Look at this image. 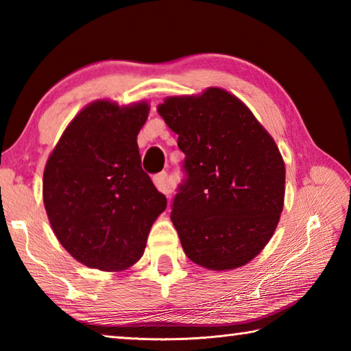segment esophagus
Segmentation results:
<instances>
[{
	"label": "esophagus",
	"mask_w": 351,
	"mask_h": 351,
	"mask_svg": "<svg viewBox=\"0 0 351 351\" xmlns=\"http://www.w3.org/2000/svg\"><path fill=\"white\" fill-rule=\"evenodd\" d=\"M154 182H155V186H156V189L159 190V192L164 193V195H167V196L171 192H173V189H175L173 182H171V180L167 176V173H165V171H161V173H158L154 178Z\"/></svg>",
	"instance_id": "1"
}]
</instances>
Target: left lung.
<instances>
[{"label":"left lung","mask_w":351,"mask_h":351,"mask_svg":"<svg viewBox=\"0 0 351 351\" xmlns=\"http://www.w3.org/2000/svg\"><path fill=\"white\" fill-rule=\"evenodd\" d=\"M158 112L186 155L170 213L184 252L210 270L247 264L270 241L282 212L285 167L275 141L222 88L167 98Z\"/></svg>","instance_id":"1"}]
</instances>
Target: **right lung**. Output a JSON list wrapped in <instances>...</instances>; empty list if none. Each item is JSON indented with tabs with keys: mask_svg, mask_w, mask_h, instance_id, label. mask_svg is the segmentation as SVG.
<instances>
[{
	"mask_svg": "<svg viewBox=\"0 0 351 351\" xmlns=\"http://www.w3.org/2000/svg\"><path fill=\"white\" fill-rule=\"evenodd\" d=\"M149 104L97 101L76 114L44 170L43 197L56 238L92 269L124 270L143 256L167 207L141 167L136 136Z\"/></svg>",
	"mask_w": 351,
	"mask_h": 351,
	"instance_id": "add662e5",
	"label": "right lung"
}]
</instances>
